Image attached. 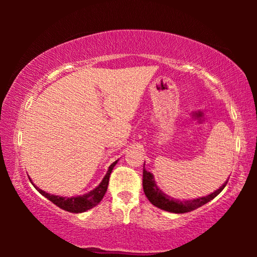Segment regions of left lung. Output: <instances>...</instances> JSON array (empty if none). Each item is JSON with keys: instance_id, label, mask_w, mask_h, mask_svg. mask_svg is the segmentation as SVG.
Instances as JSON below:
<instances>
[{"instance_id": "1", "label": "left lung", "mask_w": 257, "mask_h": 257, "mask_svg": "<svg viewBox=\"0 0 257 257\" xmlns=\"http://www.w3.org/2000/svg\"><path fill=\"white\" fill-rule=\"evenodd\" d=\"M227 182L228 180L224 181L222 186L219 187V189H216L215 192L210 193V194L206 196H200V198L193 200H179L172 198V196L167 195L166 193L161 191V189L158 187L156 180H154L153 174L151 173V172L146 171L145 167H144L143 171V187L144 192H145V195L147 196V199L150 200V202L158 207V208L175 214L192 212V210L199 208V207L203 206L205 203L209 202L210 200H213L215 196L220 194L221 191L226 187Z\"/></svg>"}]
</instances>
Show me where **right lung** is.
I'll return each mask as SVG.
<instances>
[{"label":"right lung","instance_id":"1","mask_svg":"<svg viewBox=\"0 0 257 257\" xmlns=\"http://www.w3.org/2000/svg\"><path fill=\"white\" fill-rule=\"evenodd\" d=\"M117 163H118V160H115L114 163H112L110 166H108L106 174H105L103 180H101L100 184L98 185L96 188H93L92 191H90L89 193H86V194H83V195L70 196V198H66L65 196L64 198V196L54 195V194H50V193L42 191V189L38 188L37 186L34 184V182H31V184L34 185V187L36 188L42 195L50 200L52 203H55V205L59 207V208L64 209V210H66V212H70V213H83L91 208H93V207L97 206L98 203L101 201V199L104 198L105 193H106V191H107L110 174ZM30 181H31V179H30Z\"/></svg>","mask_w":257,"mask_h":257}]
</instances>
